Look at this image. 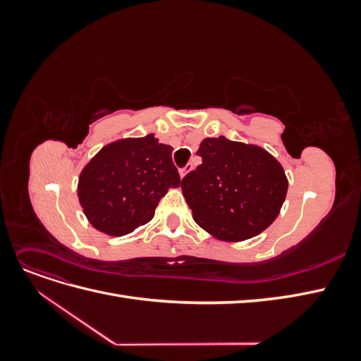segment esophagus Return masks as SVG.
<instances>
[{
	"label": "esophagus",
	"mask_w": 361,
	"mask_h": 361,
	"mask_svg": "<svg viewBox=\"0 0 361 361\" xmlns=\"http://www.w3.org/2000/svg\"><path fill=\"white\" fill-rule=\"evenodd\" d=\"M191 170H192V164H187V166H185V167H183V169H182V170L179 171V174H180V178L183 179V178H185V176H187V174H188V173H190Z\"/></svg>",
	"instance_id": "34e87169"
}]
</instances>
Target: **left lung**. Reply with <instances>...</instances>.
Masks as SVG:
<instances>
[{
    "label": "left lung",
    "instance_id": "8db88e82",
    "mask_svg": "<svg viewBox=\"0 0 361 361\" xmlns=\"http://www.w3.org/2000/svg\"><path fill=\"white\" fill-rule=\"evenodd\" d=\"M202 164L182 179L194 221L215 239L241 243L265 231L288 192L281 164L257 145L203 138Z\"/></svg>",
    "mask_w": 361,
    "mask_h": 361
}]
</instances>
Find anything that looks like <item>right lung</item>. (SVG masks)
Listing matches in <instances>:
<instances>
[{
	"label": "right lung",
	"instance_id": "1",
	"mask_svg": "<svg viewBox=\"0 0 361 361\" xmlns=\"http://www.w3.org/2000/svg\"><path fill=\"white\" fill-rule=\"evenodd\" d=\"M171 152L154 134L105 145L78 178L76 191L87 221L110 236L149 223L161 197L180 185Z\"/></svg>",
	"mask_w": 361,
	"mask_h": 361
}]
</instances>
